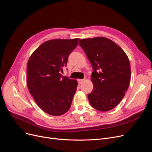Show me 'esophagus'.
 Instances as JSON below:
<instances>
[{"mask_svg":"<svg viewBox=\"0 0 152 152\" xmlns=\"http://www.w3.org/2000/svg\"><path fill=\"white\" fill-rule=\"evenodd\" d=\"M85 80L84 79H82V80H78V82H79V84H83Z\"/></svg>","mask_w":152,"mask_h":152,"instance_id":"1","label":"esophagus"}]
</instances>
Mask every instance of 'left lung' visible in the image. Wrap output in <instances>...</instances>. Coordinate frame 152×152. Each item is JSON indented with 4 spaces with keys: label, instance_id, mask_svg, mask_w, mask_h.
Returning <instances> with one entry per match:
<instances>
[{
    "label": "left lung",
    "instance_id": "obj_1",
    "mask_svg": "<svg viewBox=\"0 0 152 152\" xmlns=\"http://www.w3.org/2000/svg\"><path fill=\"white\" fill-rule=\"evenodd\" d=\"M79 45L86 54L94 71V88L88 97L91 106L109 111L119 104L129 88L131 70L129 58L111 39L98 37L81 39Z\"/></svg>",
    "mask_w": 152,
    "mask_h": 152
}]
</instances>
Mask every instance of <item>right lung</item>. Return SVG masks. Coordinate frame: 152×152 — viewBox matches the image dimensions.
<instances>
[{"mask_svg": "<svg viewBox=\"0 0 152 152\" xmlns=\"http://www.w3.org/2000/svg\"><path fill=\"white\" fill-rule=\"evenodd\" d=\"M79 38L54 39L43 43L29 58L27 84L38 107L46 113L58 116L69 109L77 82L60 74Z\"/></svg>", "mask_w": 152, "mask_h": 152, "instance_id": "add662e5", "label": "right lung"}]
</instances>
